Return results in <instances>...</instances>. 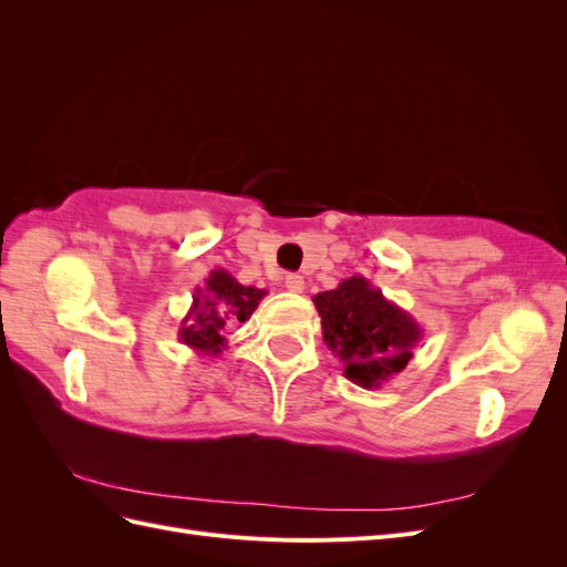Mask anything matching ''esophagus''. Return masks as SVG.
Returning a JSON list of instances; mask_svg holds the SVG:
<instances>
[{"label": "esophagus", "instance_id": "1", "mask_svg": "<svg viewBox=\"0 0 567 567\" xmlns=\"http://www.w3.org/2000/svg\"><path fill=\"white\" fill-rule=\"evenodd\" d=\"M284 286L290 290V293H302V290H305V279L300 277V274H288Z\"/></svg>", "mask_w": 567, "mask_h": 567}]
</instances>
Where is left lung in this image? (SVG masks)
I'll use <instances>...</instances> for the list:
<instances>
[{
    "instance_id": "obj_1",
    "label": "left lung",
    "mask_w": 567,
    "mask_h": 567,
    "mask_svg": "<svg viewBox=\"0 0 567 567\" xmlns=\"http://www.w3.org/2000/svg\"><path fill=\"white\" fill-rule=\"evenodd\" d=\"M312 300L323 342L342 362L346 379L367 390L398 375L423 338L421 323L359 274Z\"/></svg>"
}]
</instances>
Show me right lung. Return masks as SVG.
Instances as JSON below:
<instances>
[{"mask_svg": "<svg viewBox=\"0 0 567 567\" xmlns=\"http://www.w3.org/2000/svg\"><path fill=\"white\" fill-rule=\"evenodd\" d=\"M265 296V288L238 284L221 267L213 269L194 290V302L182 319L177 338L200 354H219L227 348L225 331L236 321H248Z\"/></svg>", "mask_w": 567, "mask_h": 567, "instance_id": "add662e5", "label": "right lung"}]
</instances>
